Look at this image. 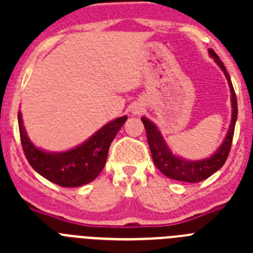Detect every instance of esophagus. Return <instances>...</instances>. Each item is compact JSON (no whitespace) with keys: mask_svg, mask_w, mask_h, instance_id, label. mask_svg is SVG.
<instances>
[{"mask_svg":"<svg viewBox=\"0 0 253 253\" xmlns=\"http://www.w3.org/2000/svg\"><path fill=\"white\" fill-rule=\"evenodd\" d=\"M143 105L142 104H134L133 106H131V113L135 114V115H139V114L143 113Z\"/></svg>","mask_w":253,"mask_h":253,"instance_id":"obj_1","label":"esophagus"}]
</instances>
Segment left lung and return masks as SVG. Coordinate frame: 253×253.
Here are the masks:
<instances>
[{"label":"left lung","mask_w":253,"mask_h":253,"mask_svg":"<svg viewBox=\"0 0 253 253\" xmlns=\"http://www.w3.org/2000/svg\"><path fill=\"white\" fill-rule=\"evenodd\" d=\"M209 55L215 60V63L218 64L219 68L222 69L225 78H227L229 90H231L232 105L231 124H229V128H228L227 135H225L222 144L218 147V149L210 157L198 161H190L184 157H180L178 154L173 153L172 149L169 148V146L166 143L165 138H163L162 133H161L157 125L149 119H147L146 116L142 118V122L147 131V139H148L149 149H151L154 165L157 166V169L162 172L163 175L167 176L169 178H172V180L184 181V182H194V184L200 182V181L205 180V178L213 175L214 172L218 171L224 165L228 154H229V151H231L232 139H233L234 134V125H236L237 114H238L237 97L236 93H234L231 77L228 75L227 69H225L224 64L222 63V60L219 59V57L213 49H209Z\"/></svg>","instance_id":"left-lung-1"}]
</instances>
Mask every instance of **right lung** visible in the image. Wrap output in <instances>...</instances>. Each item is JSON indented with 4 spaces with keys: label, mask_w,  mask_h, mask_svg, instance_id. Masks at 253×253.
<instances>
[{
    "label": "right lung",
    "mask_w": 253,
    "mask_h": 253,
    "mask_svg": "<svg viewBox=\"0 0 253 253\" xmlns=\"http://www.w3.org/2000/svg\"><path fill=\"white\" fill-rule=\"evenodd\" d=\"M126 119L128 116L124 115L111 120L75 148L48 152L31 142L22 123L21 111L17 114L20 138L28 162L39 175L63 187L82 186L100 175L106 163L111 142Z\"/></svg>",
    "instance_id": "right-lung-1"
}]
</instances>
